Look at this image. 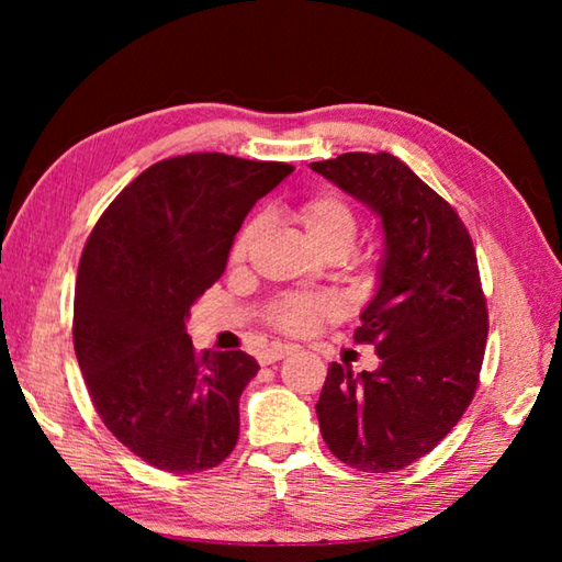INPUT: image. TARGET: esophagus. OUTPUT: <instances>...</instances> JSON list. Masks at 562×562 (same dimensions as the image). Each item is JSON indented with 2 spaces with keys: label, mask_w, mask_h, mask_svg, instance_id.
Segmentation results:
<instances>
[{
  "label": "esophagus",
  "mask_w": 562,
  "mask_h": 562,
  "mask_svg": "<svg viewBox=\"0 0 562 562\" xmlns=\"http://www.w3.org/2000/svg\"><path fill=\"white\" fill-rule=\"evenodd\" d=\"M296 350V345H282V342H274L270 348H266L260 352V364H272L282 360V357H288Z\"/></svg>",
  "instance_id": "34e87169"
}]
</instances>
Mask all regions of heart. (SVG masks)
Instances as JSON below:
<instances>
[{
    "label": "heart",
    "instance_id": "b5f03b06",
    "mask_svg": "<svg viewBox=\"0 0 562 562\" xmlns=\"http://www.w3.org/2000/svg\"><path fill=\"white\" fill-rule=\"evenodd\" d=\"M296 214H300L308 238H312L321 250L340 248L348 254V250L355 246L357 214H355V207L350 205V200L336 193V190H321V193L308 195L306 200L300 202ZM260 224L262 222L258 217L248 220L234 236L232 250H229V260L234 266L246 260L250 244H254V238L260 232ZM336 312L338 306L330 296L284 294L270 306L268 321L272 324V328H278L282 333H292V336H300V333H306L308 328L316 326L318 321H324Z\"/></svg>",
    "mask_w": 562,
    "mask_h": 562
}]
</instances>
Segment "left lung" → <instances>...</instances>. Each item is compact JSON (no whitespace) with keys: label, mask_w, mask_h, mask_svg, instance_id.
Masks as SVG:
<instances>
[{"label":"left lung","mask_w":562,"mask_h":562,"mask_svg":"<svg viewBox=\"0 0 562 562\" xmlns=\"http://www.w3.org/2000/svg\"><path fill=\"white\" fill-rule=\"evenodd\" d=\"M312 169L381 214L386 258L355 342L376 372L333 362L316 415L336 457L364 473L411 465L445 439L481 384L487 302L479 258L449 202L386 151H348Z\"/></svg>","instance_id":"1"}]
</instances>
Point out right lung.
I'll use <instances>...</instances> for the list:
<instances>
[{"mask_svg":"<svg viewBox=\"0 0 562 562\" xmlns=\"http://www.w3.org/2000/svg\"><path fill=\"white\" fill-rule=\"evenodd\" d=\"M292 164L198 151L149 166L125 186L81 250L77 362L103 425L159 471L220 465L238 441V398L258 362L195 352L193 306L222 278L236 232Z\"/></svg>","mask_w":562,"mask_h":562,"instance_id":"add662e5","label":"right lung"}]
</instances>
